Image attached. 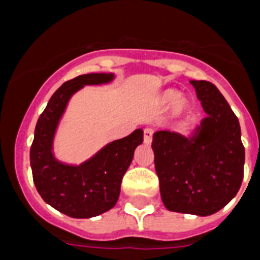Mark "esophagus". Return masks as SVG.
Here are the masks:
<instances>
[{"mask_svg":"<svg viewBox=\"0 0 260 260\" xmlns=\"http://www.w3.org/2000/svg\"><path fill=\"white\" fill-rule=\"evenodd\" d=\"M153 134H154L153 128L147 127L143 130V141H145L146 145H150V143H151V141H153Z\"/></svg>","mask_w":260,"mask_h":260,"instance_id":"34e87169","label":"esophagus"}]
</instances>
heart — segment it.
Masks as SVG:
<instances>
[{
	"label": "heart",
	"instance_id": "obj_1",
	"mask_svg": "<svg viewBox=\"0 0 260 260\" xmlns=\"http://www.w3.org/2000/svg\"><path fill=\"white\" fill-rule=\"evenodd\" d=\"M179 98V94L175 90H167L165 91L162 95H160V104L164 105H171L174 104V110L177 113H181L184 110L186 107V102L183 100H178Z\"/></svg>",
	"mask_w": 260,
	"mask_h": 260
}]
</instances>
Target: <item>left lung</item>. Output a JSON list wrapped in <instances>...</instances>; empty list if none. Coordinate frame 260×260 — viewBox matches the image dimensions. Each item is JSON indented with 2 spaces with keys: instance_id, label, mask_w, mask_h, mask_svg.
Instances as JSON below:
<instances>
[{
  "instance_id": "obj_1",
  "label": "left lung",
  "mask_w": 260,
  "mask_h": 260,
  "mask_svg": "<svg viewBox=\"0 0 260 260\" xmlns=\"http://www.w3.org/2000/svg\"><path fill=\"white\" fill-rule=\"evenodd\" d=\"M207 117L194 135L156 132L154 164L165 207L170 211L211 215L239 191L244 147L241 126L224 96L209 81H190Z\"/></svg>"
}]
</instances>
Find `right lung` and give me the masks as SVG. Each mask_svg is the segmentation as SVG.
I'll list each match as a JSON object with an SVG mask.
<instances>
[{
	"label": "right lung",
	"mask_w": 260,
	"mask_h": 260,
	"mask_svg": "<svg viewBox=\"0 0 260 260\" xmlns=\"http://www.w3.org/2000/svg\"><path fill=\"white\" fill-rule=\"evenodd\" d=\"M113 78V73H90L66 81L51 95L34 130L30 166L36 188L48 205L72 218H91L114 207L134 150L143 142L142 128H137L78 166L55 159L53 139L70 96L85 85L107 83Z\"/></svg>",
	"instance_id": "right-lung-1"
}]
</instances>
